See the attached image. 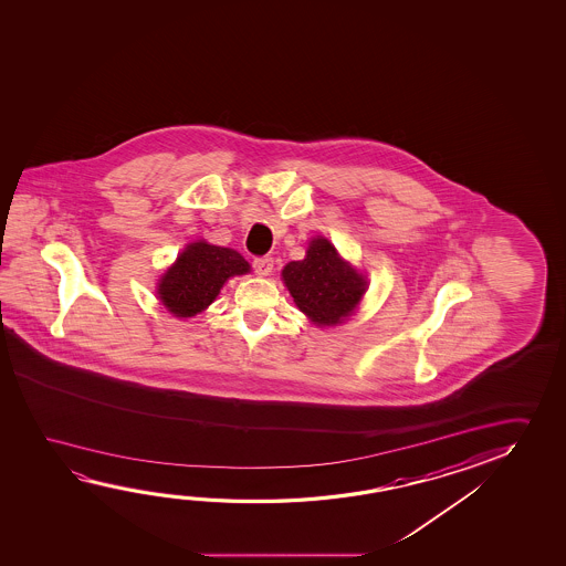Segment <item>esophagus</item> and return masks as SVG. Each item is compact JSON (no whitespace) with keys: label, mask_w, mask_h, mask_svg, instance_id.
I'll return each instance as SVG.
<instances>
[{"label":"esophagus","mask_w":566,"mask_h":566,"mask_svg":"<svg viewBox=\"0 0 566 566\" xmlns=\"http://www.w3.org/2000/svg\"><path fill=\"white\" fill-rule=\"evenodd\" d=\"M252 269L259 276H269L272 269H274V260L270 256H260V259L252 260Z\"/></svg>","instance_id":"esophagus-1"}]
</instances>
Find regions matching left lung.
I'll return each mask as SVG.
<instances>
[{
    "label": "left lung",
    "instance_id": "1",
    "mask_svg": "<svg viewBox=\"0 0 566 566\" xmlns=\"http://www.w3.org/2000/svg\"><path fill=\"white\" fill-rule=\"evenodd\" d=\"M282 279L296 306L317 325L339 324L359 306L367 287L324 237L310 242L306 259L286 264Z\"/></svg>",
    "mask_w": 566,
    "mask_h": 566
}]
</instances>
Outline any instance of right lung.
<instances>
[{"label":"right lung","mask_w":566,"mask_h":566,"mask_svg":"<svg viewBox=\"0 0 566 566\" xmlns=\"http://www.w3.org/2000/svg\"><path fill=\"white\" fill-rule=\"evenodd\" d=\"M249 270L239 252L193 242L159 282V300L177 317H191L213 302L227 280Z\"/></svg>","instance_id":"add662e5"}]
</instances>
